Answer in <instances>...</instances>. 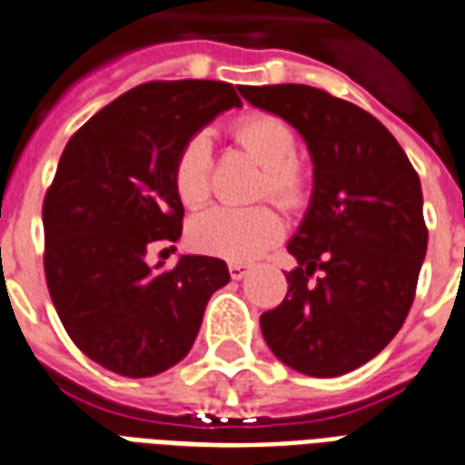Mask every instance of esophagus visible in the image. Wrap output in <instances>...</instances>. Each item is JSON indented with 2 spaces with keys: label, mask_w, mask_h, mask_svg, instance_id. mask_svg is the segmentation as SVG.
Instances as JSON below:
<instances>
[{
  "label": "esophagus",
  "mask_w": 465,
  "mask_h": 465,
  "mask_svg": "<svg viewBox=\"0 0 465 465\" xmlns=\"http://www.w3.org/2000/svg\"><path fill=\"white\" fill-rule=\"evenodd\" d=\"M229 273H232L233 281H242L249 273V266L246 263H229Z\"/></svg>",
  "instance_id": "obj_1"
}]
</instances>
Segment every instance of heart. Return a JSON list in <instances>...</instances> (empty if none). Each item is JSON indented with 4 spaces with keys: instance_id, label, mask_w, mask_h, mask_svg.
Wrapping results in <instances>:
<instances>
[{
    "instance_id": "1",
    "label": "heart",
    "mask_w": 465,
    "mask_h": 465,
    "mask_svg": "<svg viewBox=\"0 0 465 465\" xmlns=\"http://www.w3.org/2000/svg\"><path fill=\"white\" fill-rule=\"evenodd\" d=\"M233 140L259 164L261 192L281 206H295L302 199L301 167L295 164V135L273 115H249L233 125ZM212 143L197 135L182 147L174 163V189L187 206L209 197ZM283 223L268 206H212L189 223V242L202 253L226 261H253L273 246Z\"/></svg>"
}]
</instances>
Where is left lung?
I'll return each mask as SVG.
<instances>
[{
    "mask_svg": "<svg viewBox=\"0 0 465 465\" xmlns=\"http://www.w3.org/2000/svg\"><path fill=\"white\" fill-rule=\"evenodd\" d=\"M239 93L293 127L312 163L311 202L288 242L298 266L285 301L261 315L263 340L295 372H352L390 345L414 301L429 242L421 182L390 130L352 103L298 84Z\"/></svg>",
    "mask_w": 465,
    "mask_h": 465,
    "instance_id": "left-lung-1",
    "label": "left lung"
}]
</instances>
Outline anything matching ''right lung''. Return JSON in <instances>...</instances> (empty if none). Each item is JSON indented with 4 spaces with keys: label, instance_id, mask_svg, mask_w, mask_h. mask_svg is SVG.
Wrapping results in <instances>:
<instances>
[{
    "label": "right lung",
    "instance_id": "1",
    "mask_svg": "<svg viewBox=\"0 0 465 465\" xmlns=\"http://www.w3.org/2000/svg\"><path fill=\"white\" fill-rule=\"evenodd\" d=\"M239 105L223 81L143 84L98 110L58 160L44 199L46 283L71 340L110 372L153 377L184 360L229 283L222 259L182 253L164 268L145 256L182 236L180 150Z\"/></svg>",
    "mask_w": 465,
    "mask_h": 465
}]
</instances>
